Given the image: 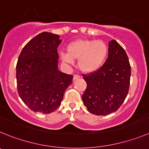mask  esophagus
Instances as JSON below:
<instances>
[{"mask_svg":"<svg viewBox=\"0 0 149 149\" xmlns=\"http://www.w3.org/2000/svg\"><path fill=\"white\" fill-rule=\"evenodd\" d=\"M80 76H78V75H74L73 76V81H75V80H77L78 79H79Z\"/></svg>","mask_w":149,"mask_h":149,"instance_id":"1","label":"esophagus"}]
</instances>
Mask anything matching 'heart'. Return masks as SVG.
I'll return each mask as SVG.
<instances>
[{"label":"heart","instance_id":"obj_1","mask_svg":"<svg viewBox=\"0 0 149 149\" xmlns=\"http://www.w3.org/2000/svg\"><path fill=\"white\" fill-rule=\"evenodd\" d=\"M67 53H61L63 62L73 64L78 60V68L84 73H91L100 69L108 55V45L102 41L77 39L67 46Z\"/></svg>","mask_w":149,"mask_h":149}]
</instances>
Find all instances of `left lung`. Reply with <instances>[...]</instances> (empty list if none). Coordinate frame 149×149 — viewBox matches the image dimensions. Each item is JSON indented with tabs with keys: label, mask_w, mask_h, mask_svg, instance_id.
<instances>
[{
	"label": "left lung",
	"mask_w": 149,
	"mask_h": 149,
	"mask_svg": "<svg viewBox=\"0 0 149 149\" xmlns=\"http://www.w3.org/2000/svg\"><path fill=\"white\" fill-rule=\"evenodd\" d=\"M87 88L82 101L95 115H108L119 109L128 93L131 66L125 49L114 39L108 44V56L97 71L83 76Z\"/></svg>",
	"instance_id": "obj_1"
}]
</instances>
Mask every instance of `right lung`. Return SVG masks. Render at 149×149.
I'll use <instances>...</instances> for the list:
<instances>
[{
    "mask_svg": "<svg viewBox=\"0 0 149 149\" xmlns=\"http://www.w3.org/2000/svg\"><path fill=\"white\" fill-rule=\"evenodd\" d=\"M58 35L43 32L21 50L16 66L19 96L35 112L50 113L61 104L65 91L72 84V75L59 71L57 48Z\"/></svg>",
    "mask_w": 149,
    "mask_h": 149,
    "instance_id": "obj_1",
    "label": "right lung"
}]
</instances>
